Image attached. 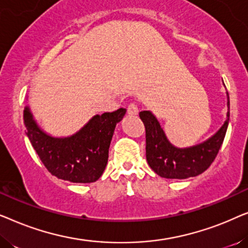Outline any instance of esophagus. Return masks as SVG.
<instances>
[{
  "label": "esophagus",
  "mask_w": 248,
  "mask_h": 248,
  "mask_svg": "<svg viewBox=\"0 0 248 248\" xmlns=\"http://www.w3.org/2000/svg\"><path fill=\"white\" fill-rule=\"evenodd\" d=\"M139 113V109H138V106L135 104H130L127 106V114L128 115H137Z\"/></svg>",
  "instance_id": "obj_1"
}]
</instances>
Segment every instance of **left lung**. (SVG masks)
I'll return each mask as SVG.
<instances>
[{
    "mask_svg": "<svg viewBox=\"0 0 248 248\" xmlns=\"http://www.w3.org/2000/svg\"><path fill=\"white\" fill-rule=\"evenodd\" d=\"M227 100L229 108L228 93ZM139 115L145 127V155L148 164L155 174L170 179L194 177L205 171L218 155L229 123L228 109L227 120L215 135L203 143L181 149L174 147L168 141L164 130L151 111L143 110Z\"/></svg>",
    "mask_w": 248,
    "mask_h": 248,
    "instance_id": "8db88e82",
    "label": "left lung"
}]
</instances>
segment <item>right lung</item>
Masks as SVG:
<instances>
[{"mask_svg":"<svg viewBox=\"0 0 248 248\" xmlns=\"http://www.w3.org/2000/svg\"><path fill=\"white\" fill-rule=\"evenodd\" d=\"M126 113L125 108L94 115L76 134L54 138L45 133L27 106L23 120L33 149L50 174L72 183H93L103 175L115 126Z\"/></svg>","mask_w":248,"mask_h":248,"instance_id":"add662e5","label":"right lung"}]
</instances>
